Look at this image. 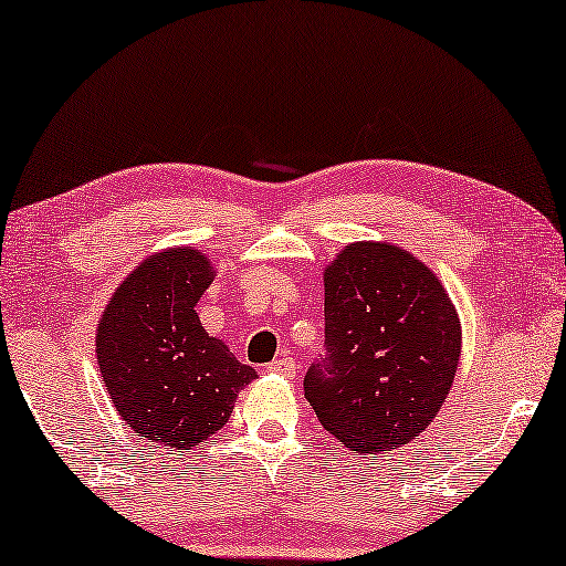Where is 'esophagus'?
<instances>
[{"mask_svg": "<svg viewBox=\"0 0 566 566\" xmlns=\"http://www.w3.org/2000/svg\"><path fill=\"white\" fill-rule=\"evenodd\" d=\"M294 369H297V364H294L290 356H284V359H274L272 364H266V371L282 374V377H294Z\"/></svg>", "mask_w": 566, "mask_h": 566, "instance_id": "34e87169", "label": "esophagus"}]
</instances>
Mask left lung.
<instances>
[{"label": "left lung", "instance_id": "1", "mask_svg": "<svg viewBox=\"0 0 566 566\" xmlns=\"http://www.w3.org/2000/svg\"><path fill=\"white\" fill-rule=\"evenodd\" d=\"M461 328L428 266L387 243H352L325 269V354L305 397L348 449L371 453L423 433L449 395Z\"/></svg>", "mask_w": 566, "mask_h": 566}]
</instances>
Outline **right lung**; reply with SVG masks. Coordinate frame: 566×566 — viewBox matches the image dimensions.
Segmentation results:
<instances>
[{
    "label": "right lung",
    "instance_id": "add662e5",
    "mask_svg": "<svg viewBox=\"0 0 566 566\" xmlns=\"http://www.w3.org/2000/svg\"><path fill=\"white\" fill-rule=\"evenodd\" d=\"M210 276V261L189 245L156 253L117 286L102 315L97 359L107 392L125 423L158 449L210 439L256 379L197 317Z\"/></svg>",
    "mask_w": 566,
    "mask_h": 566
}]
</instances>
